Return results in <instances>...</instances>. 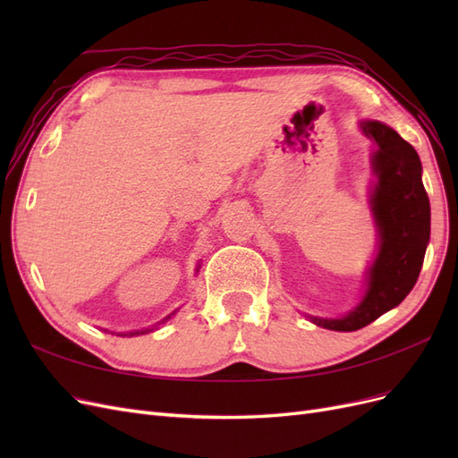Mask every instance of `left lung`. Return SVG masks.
Instances as JSON below:
<instances>
[{"label": "left lung", "mask_w": 458, "mask_h": 458, "mask_svg": "<svg viewBox=\"0 0 458 458\" xmlns=\"http://www.w3.org/2000/svg\"><path fill=\"white\" fill-rule=\"evenodd\" d=\"M361 130L377 145L370 157L374 182L369 204L378 233L377 256L365 275L357 306L342 317L308 315L317 327L359 330L397 308L419 279L429 242V200L417 150L395 130L377 120H361Z\"/></svg>", "instance_id": "8db88e82"}]
</instances>
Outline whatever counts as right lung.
I'll return each mask as SVG.
<instances>
[{"label": "right lung", "instance_id": "add662e5", "mask_svg": "<svg viewBox=\"0 0 458 458\" xmlns=\"http://www.w3.org/2000/svg\"><path fill=\"white\" fill-rule=\"evenodd\" d=\"M195 271L199 273V267H197ZM175 313H177V310H175V311H172L168 317H164L160 323H157V325H155V328H157L158 325L165 323V321H170V318H172ZM150 330H152V328H143V330H130V332H118V336H140V335H147V332H150ZM106 332H108V330H106Z\"/></svg>", "mask_w": 458, "mask_h": 458}]
</instances>
